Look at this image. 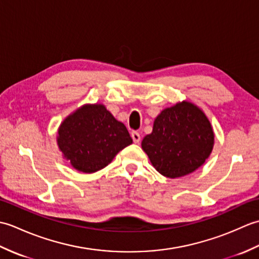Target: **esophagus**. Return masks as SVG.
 <instances>
[{
	"mask_svg": "<svg viewBox=\"0 0 259 259\" xmlns=\"http://www.w3.org/2000/svg\"><path fill=\"white\" fill-rule=\"evenodd\" d=\"M131 138H133L134 142H136V144H139V142H140V134L138 133V131H133V133H131Z\"/></svg>",
	"mask_w": 259,
	"mask_h": 259,
	"instance_id": "34e87169",
	"label": "esophagus"
}]
</instances>
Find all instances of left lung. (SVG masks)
<instances>
[{"instance_id": "1", "label": "left lung", "mask_w": 259, "mask_h": 259, "mask_svg": "<svg viewBox=\"0 0 259 259\" xmlns=\"http://www.w3.org/2000/svg\"><path fill=\"white\" fill-rule=\"evenodd\" d=\"M213 138L202 110L183 101L158 114L152 133L145 137L141 147L159 174L178 178L202 166L212 151Z\"/></svg>"}]
</instances>
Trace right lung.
I'll use <instances>...</instances> for the list:
<instances>
[{"mask_svg": "<svg viewBox=\"0 0 259 259\" xmlns=\"http://www.w3.org/2000/svg\"><path fill=\"white\" fill-rule=\"evenodd\" d=\"M57 142L63 157L78 171L92 174L104 168L133 144L125 125L103 104H84L60 124Z\"/></svg>", "mask_w": 259, "mask_h": 259, "instance_id": "add662e5", "label": "right lung"}]
</instances>
